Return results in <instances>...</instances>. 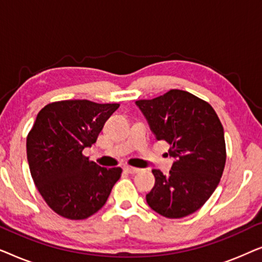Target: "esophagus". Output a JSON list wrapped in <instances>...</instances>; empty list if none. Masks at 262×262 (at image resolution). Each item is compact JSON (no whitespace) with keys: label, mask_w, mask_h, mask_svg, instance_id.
<instances>
[{"label":"esophagus","mask_w":262,"mask_h":262,"mask_svg":"<svg viewBox=\"0 0 262 262\" xmlns=\"http://www.w3.org/2000/svg\"><path fill=\"white\" fill-rule=\"evenodd\" d=\"M124 170L126 171V173H128V174H136V173H138V171H141V169H139V168H135V167H130V166L124 167Z\"/></svg>","instance_id":"esophagus-1"}]
</instances>
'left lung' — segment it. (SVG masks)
I'll use <instances>...</instances> for the list:
<instances>
[{
    "label": "left lung",
    "instance_id": "left-lung-1",
    "mask_svg": "<svg viewBox=\"0 0 262 262\" xmlns=\"http://www.w3.org/2000/svg\"><path fill=\"white\" fill-rule=\"evenodd\" d=\"M136 105L157 141L170 145L175 161L169 175L154 169L155 186L146 203L167 218H182L199 210L220 184L227 151L222 123L209 102L191 93L170 89Z\"/></svg>",
    "mask_w": 262,
    "mask_h": 262
}]
</instances>
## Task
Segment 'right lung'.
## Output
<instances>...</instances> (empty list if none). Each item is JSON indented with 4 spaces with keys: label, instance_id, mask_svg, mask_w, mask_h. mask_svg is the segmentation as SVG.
Here are the masks:
<instances>
[{
    "label": "right lung",
    "instance_id": "add662e5",
    "mask_svg": "<svg viewBox=\"0 0 262 262\" xmlns=\"http://www.w3.org/2000/svg\"><path fill=\"white\" fill-rule=\"evenodd\" d=\"M119 103L63 100L38 113L27 136L32 179L46 204L68 220H85L101 209L121 168L100 167L82 151L98 139Z\"/></svg>",
    "mask_w": 262,
    "mask_h": 262
}]
</instances>
